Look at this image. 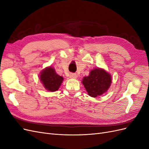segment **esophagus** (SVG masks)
Segmentation results:
<instances>
[{"label":"esophagus","mask_w":149,"mask_h":149,"mask_svg":"<svg viewBox=\"0 0 149 149\" xmlns=\"http://www.w3.org/2000/svg\"><path fill=\"white\" fill-rule=\"evenodd\" d=\"M70 77L71 78L76 79V78H77L78 76H77V74H76V73H70Z\"/></svg>","instance_id":"obj_1"}]
</instances>
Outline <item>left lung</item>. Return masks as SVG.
Masks as SVG:
<instances>
[{
    "instance_id": "obj_1",
    "label": "left lung",
    "mask_w": 149,
    "mask_h": 149,
    "mask_svg": "<svg viewBox=\"0 0 149 149\" xmlns=\"http://www.w3.org/2000/svg\"><path fill=\"white\" fill-rule=\"evenodd\" d=\"M84 86L90 96L95 97L104 93L111 83V76L102 69H94L82 81Z\"/></svg>"
}]
</instances>
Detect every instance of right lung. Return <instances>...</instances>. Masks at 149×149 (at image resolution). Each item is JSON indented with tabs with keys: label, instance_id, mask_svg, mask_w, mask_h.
<instances>
[{
	"label": "right lung",
	"instance_id": "obj_1",
	"mask_svg": "<svg viewBox=\"0 0 149 149\" xmlns=\"http://www.w3.org/2000/svg\"><path fill=\"white\" fill-rule=\"evenodd\" d=\"M40 81L44 87L49 91H55L59 89L63 78L56 73L53 68L49 67L42 71L40 74Z\"/></svg>",
	"mask_w": 149,
	"mask_h": 149
}]
</instances>
